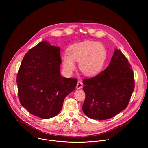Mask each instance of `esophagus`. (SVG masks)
<instances>
[{
	"mask_svg": "<svg viewBox=\"0 0 148 148\" xmlns=\"http://www.w3.org/2000/svg\"><path fill=\"white\" fill-rule=\"evenodd\" d=\"M82 87H83V83H82V82H80V81H79L78 82H77V83L76 88L77 89H80L82 88Z\"/></svg>",
	"mask_w": 148,
	"mask_h": 148,
	"instance_id": "obj_1",
	"label": "esophagus"
}]
</instances>
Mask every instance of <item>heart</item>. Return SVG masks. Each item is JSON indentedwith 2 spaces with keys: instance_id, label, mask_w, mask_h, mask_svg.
Listing matches in <instances>:
<instances>
[{
  "instance_id": "obj_1",
  "label": "heart",
  "mask_w": 148,
  "mask_h": 148,
  "mask_svg": "<svg viewBox=\"0 0 148 148\" xmlns=\"http://www.w3.org/2000/svg\"><path fill=\"white\" fill-rule=\"evenodd\" d=\"M69 53L62 57L65 71L72 73L76 68L75 62H79V69L86 76L98 74L102 69L106 59V50L100 43L86 41L76 44L69 48Z\"/></svg>"
}]
</instances>
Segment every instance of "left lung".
<instances>
[{
	"instance_id": "1",
	"label": "left lung",
	"mask_w": 148,
	"mask_h": 148,
	"mask_svg": "<svg viewBox=\"0 0 148 148\" xmlns=\"http://www.w3.org/2000/svg\"><path fill=\"white\" fill-rule=\"evenodd\" d=\"M86 94L82 110L97 120L112 118L125 110L134 89L133 71L127 58L115 49L108 65L97 76L83 80Z\"/></svg>"
}]
</instances>
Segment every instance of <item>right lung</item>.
<instances>
[{
	"instance_id": "obj_1",
	"label": "right lung",
	"mask_w": 148,
	"mask_h": 148,
	"mask_svg": "<svg viewBox=\"0 0 148 148\" xmlns=\"http://www.w3.org/2000/svg\"><path fill=\"white\" fill-rule=\"evenodd\" d=\"M60 48L43 41L25 54L17 77L21 104L38 118L49 119L61 110L77 80L60 73Z\"/></svg>"
}]
</instances>
